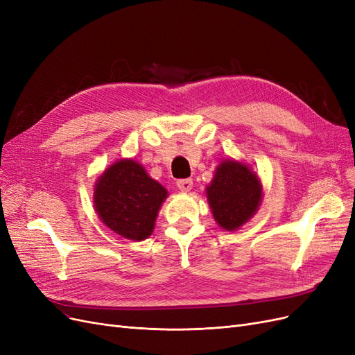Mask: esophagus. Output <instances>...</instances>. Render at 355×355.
I'll return each instance as SVG.
<instances>
[{"label": "esophagus", "mask_w": 355, "mask_h": 355, "mask_svg": "<svg viewBox=\"0 0 355 355\" xmlns=\"http://www.w3.org/2000/svg\"><path fill=\"white\" fill-rule=\"evenodd\" d=\"M176 185L182 192H189L193 187V182H192V179H180L176 182Z\"/></svg>", "instance_id": "34e87169"}]
</instances>
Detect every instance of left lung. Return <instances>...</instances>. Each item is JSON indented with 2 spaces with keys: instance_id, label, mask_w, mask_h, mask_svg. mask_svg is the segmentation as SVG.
<instances>
[{
  "instance_id": "left-lung-1",
  "label": "left lung",
  "mask_w": 355,
  "mask_h": 355,
  "mask_svg": "<svg viewBox=\"0 0 355 355\" xmlns=\"http://www.w3.org/2000/svg\"><path fill=\"white\" fill-rule=\"evenodd\" d=\"M205 195L216 223L227 232H234L248 223L259 211L263 185L248 164L226 158L217 166L205 188Z\"/></svg>"
}]
</instances>
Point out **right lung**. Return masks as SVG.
I'll return each instance as SVG.
<instances>
[{
    "label": "right lung",
    "mask_w": 355,
    "mask_h": 355,
    "mask_svg": "<svg viewBox=\"0 0 355 355\" xmlns=\"http://www.w3.org/2000/svg\"><path fill=\"white\" fill-rule=\"evenodd\" d=\"M167 189L142 164L121 158L95 180L94 209L101 222L119 236L144 241L153 234Z\"/></svg>",
    "instance_id": "obj_1"
}]
</instances>
